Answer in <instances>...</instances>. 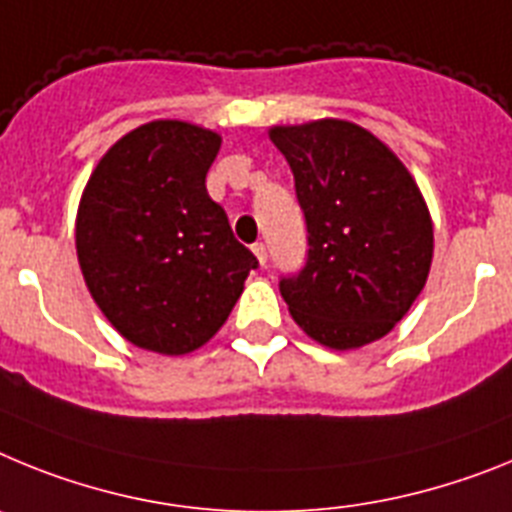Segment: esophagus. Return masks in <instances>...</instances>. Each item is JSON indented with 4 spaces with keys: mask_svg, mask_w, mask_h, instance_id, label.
I'll return each mask as SVG.
<instances>
[{
    "mask_svg": "<svg viewBox=\"0 0 512 512\" xmlns=\"http://www.w3.org/2000/svg\"><path fill=\"white\" fill-rule=\"evenodd\" d=\"M252 252H255L257 262H260L262 268H265V262H268V250H265V244L255 242V244H252Z\"/></svg>",
    "mask_w": 512,
    "mask_h": 512,
    "instance_id": "1",
    "label": "esophagus"
}]
</instances>
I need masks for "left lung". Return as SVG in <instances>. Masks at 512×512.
<instances>
[{
  "label": "left lung",
  "mask_w": 512,
  "mask_h": 512,
  "mask_svg": "<svg viewBox=\"0 0 512 512\" xmlns=\"http://www.w3.org/2000/svg\"><path fill=\"white\" fill-rule=\"evenodd\" d=\"M309 231L299 275L281 278L291 317L311 340L353 350L410 311L433 262V221L397 154L337 118L273 126Z\"/></svg>",
  "instance_id": "obj_1"
}]
</instances>
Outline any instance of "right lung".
<instances>
[{
  "label": "right lung",
  "instance_id": "add662e5",
  "mask_svg": "<svg viewBox=\"0 0 512 512\" xmlns=\"http://www.w3.org/2000/svg\"><path fill=\"white\" fill-rule=\"evenodd\" d=\"M219 133L151 121L97 162L77 211V257L92 299L128 342L162 355L206 345L257 257L206 190Z\"/></svg>",
  "mask_w": 512,
  "mask_h": 512
}]
</instances>
